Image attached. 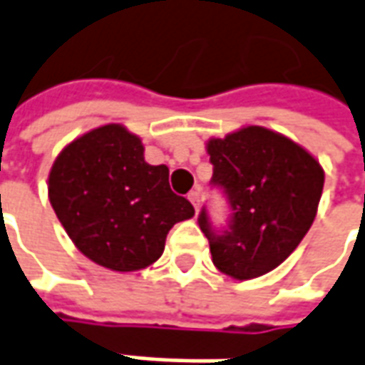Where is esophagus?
<instances>
[{"label": "esophagus", "mask_w": 365, "mask_h": 365, "mask_svg": "<svg viewBox=\"0 0 365 365\" xmlns=\"http://www.w3.org/2000/svg\"><path fill=\"white\" fill-rule=\"evenodd\" d=\"M187 200L192 202V206H194L195 212H197V210H200V192H197V190L190 192V194H187Z\"/></svg>", "instance_id": "1"}]
</instances>
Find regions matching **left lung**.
I'll list each match as a JSON object with an SVG mask.
<instances>
[{"mask_svg": "<svg viewBox=\"0 0 365 365\" xmlns=\"http://www.w3.org/2000/svg\"><path fill=\"white\" fill-rule=\"evenodd\" d=\"M220 185L232 207L230 230L218 234L200 214L214 267L236 281L277 269L295 250L317 216L325 173L305 147L267 127L248 125L224 139H207Z\"/></svg>", "mask_w": 365, "mask_h": 365, "instance_id": "1", "label": "left lung"}]
</instances>
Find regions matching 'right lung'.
Here are the masks:
<instances>
[{"label":"right lung","instance_id":"obj_1","mask_svg":"<svg viewBox=\"0 0 365 365\" xmlns=\"http://www.w3.org/2000/svg\"><path fill=\"white\" fill-rule=\"evenodd\" d=\"M141 137L108 123L70 141L48 173V197L74 246L117 272L153 264L194 206L170 187L168 165L145 161Z\"/></svg>","mask_w":365,"mask_h":365}]
</instances>
